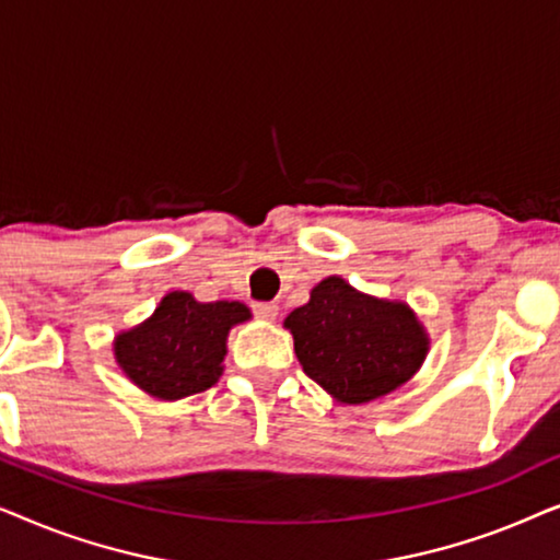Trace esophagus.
Segmentation results:
<instances>
[{"instance_id":"esophagus-1","label":"esophagus","mask_w":560,"mask_h":560,"mask_svg":"<svg viewBox=\"0 0 560 560\" xmlns=\"http://www.w3.org/2000/svg\"><path fill=\"white\" fill-rule=\"evenodd\" d=\"M252 311L257 313V318L262 320H275L278 318V303H252Z\"/></svg>"}]
</instances>
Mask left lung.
<instances>
[{
    "label": "left lung",
    "mask_w": 560,
    "mask_h": 560,
    "mask_svg": "<svg viewBox=\"0 0 560 560\" xmlns=\"http://www.w3.org/2000/svg\"><path fill=\"white\" fill-rule=\"evenodd\" d=\"M303 372L334 400L362 405L420 370L428 334L408 303L359 293L343 278L320 280L285 318Z\"/></svg>",
    "instance_id": "8db88e82"
}]
</instances>
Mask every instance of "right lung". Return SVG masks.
I'll list each match as a JSON object with an SVG mask.
<instances>
[{
  "mask_svg": "<svg viewBox=\"0 0 560 560\" xmlns=\"http://www.w3.org/2000/svg\"><path fill=\"white\" fill-rule=\"evenodd\" d=\"M249 318L240 301L198 303L190 293L173 290L148 320L114 339V359L148 395L180 400L217 385L224 372L226 336Z\"/></svg>",
  "mask_w": 560,
  "mask_h": 560,
  "instance_id": "add662e5",
  "label": "right lung"
}]
</instances>
